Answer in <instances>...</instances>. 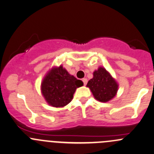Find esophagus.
Listing matches in <instances>:
<instances>
[{"instance_id": "1", "label": "esophagus", "mask_w": 154, "mask_h": 154, "mask_svg": "<svg viewBox=\"0 0 154 154\" xmlns=\"http://www.w3.org/2000/svg\"><path fill=\"white\" fill-rule=\"evenodd\" d=\"M82 82H83L84 85H86L87 82H88V80H87L86 78H83V79H82Z\"/></svg>"}]
</instances>
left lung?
I'll return each instance as SVG.
<instances>
[{
	"label": "left lung",
	"instance_id": "1",
	"mask_svg": "<svg viewBox=\"0 0 154 154\" xmlns=\"http://www.w3.org/2000/svg\"><path fill=\"white\" fill-rule=\"evenodd\" d=\"M93 75L86 86L90 88L94 98L102 103L112 100L118 91V83L115 79L103 67H99Z\"/></svg>",
	"mask_w": 154,
	"mask_h": 154
}]
</instances>
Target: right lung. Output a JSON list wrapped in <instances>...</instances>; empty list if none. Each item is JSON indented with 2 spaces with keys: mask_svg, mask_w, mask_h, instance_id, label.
Here are the masks:
<instances>
[{
  "mask_svg": "<svg viewBox=\"0 0 154 154\" xmlns=\"http://www.w3.org/2000/svg\"><path fill=\"white\" fill-rule=\"evenodd\" d=\"M83 82L71 75L62 66L53 67L41 82V92L50 106L62 108L73 99L76 89Z\"/></svg>",
  "mask_w": 154,
  "mask_h": 154,
  "instance_id": "obj_1",
  "label": "right lung"
}]
</instances>
